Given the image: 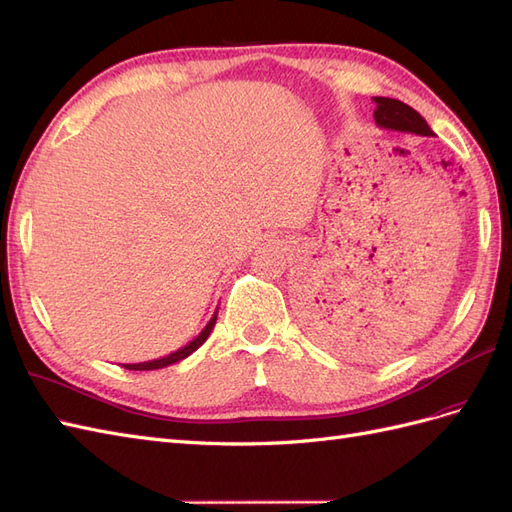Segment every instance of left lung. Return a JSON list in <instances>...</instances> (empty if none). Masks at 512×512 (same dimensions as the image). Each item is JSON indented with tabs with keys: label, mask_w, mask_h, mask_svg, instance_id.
I'll use <instances>...</instances> for the list:
<instances>
[{
	"label": "left lung",
	"mask_w": 512,
	"mask_h": 512,
	"mask_svg": "<svg viewBox=\"0 0 512 512\" xmlns=\"http://www.w3.org/2000/svg\"><path fill=\"white\" fill-rule=\"evenodd\" d=\"M375 102V111L373 118L375 124L384 130H399V133H412V135H420V137H433V130L429 128V124L425 122V118L418 111H414L410 105L397 100V98H384V96H373ZM315 326L319 330L328 328V321H324L326 317L321 315H313ZM354 343V339H352ZM371 341H364L360 347L364 349ZM369 349V347H367Z\"/></svg>",
	"instance_id": "left-lung-1"
}]
</instances>
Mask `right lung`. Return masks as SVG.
<instances>
[{
    "mask_svg": "<svg viewBox=\"0 0 512 512\" xmlns=\"http://www.w3.org/2000/svg\"><path fill=\"white\" fill-rule=\"evenodd\" d=\"M216 315H218V311H214V315H212V319L206 324V328H203L191 343H186L184 347H180L178 352H173V354L163 356V358H156V360H148V362L122 364V367L128 369V371H154V369H163V367H169V364H175V362H180V360L188 358L193 352H197V349H199L203 343H206V339L210 337V332L214 330V324H216Z\"/></svg>",
    "mask_w": 512,
    "mask_h": 512,
    "instance_id": "obj_1",
    "label": "right lung"
}]
</instances>
